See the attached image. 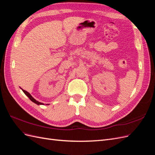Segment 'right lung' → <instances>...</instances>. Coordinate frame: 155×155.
Returning <instances> with one entry per match:
<instances>
[{
	"mask_svg": "<svg viewBox=\"0 0 155 155\" xmlns=\"http://www.w3.org/2000/svg\"><path fill=\"white\" fill-rule=\"evenodd\" d=\"M21 89H22V88H21ZM22 90L23 92H24V93L25 94L30 98V100L31 101L35 103V104H37V105H44V104H43V103H40V102H39L38 101H37L36 100H35L34 98L30 94L29 92H28L27 91H25V90H23V89H22Z\"/></svg>",
	"mask_w": 155,
	"mask_h": 155,
	"instance_id": "add662e5",
	"label": "right lung"
}]
</instances>
